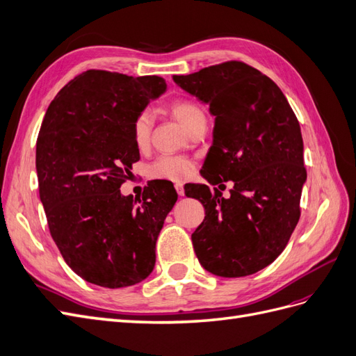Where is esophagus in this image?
<instances>
[{
    "label": "esophagus",
    "mask_w": 356,
    "mask_h": 356,
    "mask_svg": "<svg viewBox=\"0 0 356 356\" xmlns=\"http://www.w3.org/2000/svg\"><path fill=\"white\" fill-rule=\"evenodd\" d=\"M175 190H177V193H178V196H184V186L181 184V182H177L175 184Z\"/></svg>",
    "instance_id": "obj_1"
}]
</instances>
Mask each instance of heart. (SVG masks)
I'll list each match as a JSON object with an SVG mask.
<instances>
[{"instance_id": "b5f03b06", "label": "heart", "mask_w": 356, "mask_h": 356, "mask_svg": "<svg viewBox=\"0 0 356 356\" xmlns=\"http://www.w3.org/2000/svg\"><path fill=\"white\" fill-rule=\"evenodd\" d=\"M169 111L174 114L177 120L190 132L200 122H207L200 106L187 99H179L169 105ZM153 131V115L144 110L136 114L132 123V139L136 148L145 149L152 139ZM193 169L195 161L184 156H160L148 168V175L154 179L166 181H182L186 179Z\"/></svg>"}]
</instances>
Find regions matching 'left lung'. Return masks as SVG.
Segmentation results:
<instances>
[{"instance_id": "8db88e82", "label": "left lung", "mask_w": 356, "mask_h": 356, "mask_svg": "<svg viewBox=\"0 0 356 356\" xmlns=\"http://www.w3.org/2000/svg\"><path fill=\"white\" fill-rule=\"evenodd\" d=\"M172 79L215 115L200 174L212 186L233 181L229 199L204 184L186 190L204 207L195 252L217 276L252 275L285 250L300 220L306 168L297 117L276 83L241 60Z\"/></svg>"}]
</instances>
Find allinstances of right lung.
<instances>
[{
    "mask_svg": "<svg viewBox=\"0 0 356 356\" xmlns=\"http://www.w3.org/2000/svg\"><path fill=\"white\" fill-rule=\"evenodd\" d=\"M165 89L157 75L88 70L63 86L41 123L35 166L49 230L65 263L90 284L131 286L154 268L177 191L154 181L134 200L120 187L139 160L135 117Z\"/></svg>",
    "mask_w": 356,
    "mask_h": 356,
    "instance_id": "obj_1",
    "label": "right lung"
}]
</instances>
